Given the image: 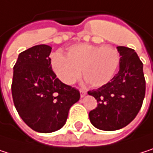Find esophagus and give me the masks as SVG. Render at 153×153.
Here are the masks:
<instances>
[{
  "mask_svg": "<svg viewBox=\"0 0 153 153\" xmlns=\"http://www.w3.org/2000/svg\"><path fill=\"white\" fill-rule=\"evenodd\" d=\"M80 93H81V97H82V98L85 97V95L87 94V92H86L85 91H83V90H80Z\"/></svg>",
  "mask_w": 153,
  "mask_h": 153,
  "instance_id": "esophagus-1",
  "label": "esophagus"
}]
</instances>
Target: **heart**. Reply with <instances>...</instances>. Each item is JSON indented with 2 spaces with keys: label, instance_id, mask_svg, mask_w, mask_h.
Listing matches in <instances>:
<instances>
[{
  "label": "heart",
  "instance_id": "b5f03b06",
  "mask_svg": "<svg viewBox=\"0 0 153 153\" xmlns=\"http://www.w3.org/2000/svg\"><path fill=\"white\" fill-rule=\"evenodd\" d=\"M120 55L112 46L80 44L71 46L67 56L55 52L51 56V66L56 76L65 84H72L81 75L92 87L108 84L117 71Z\"/></svg>",
  "mask_w": 153,
  "mask_h": 153
}]
</instances>
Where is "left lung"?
<instances>
[{
  "mask_svg": "<svg viewBox=\"0 0 153 153\" xmlns=\"http://www.w3.org/2000/svg\"><path fill=\"white\" fill-rule=\"evenodd\" d=\"M117 48L120 54L119 71L108 84L88 92L98 101L97 108L89 114L91 123L104 131L118 130L130 124L145 96L143 62L134 49Z\"/></svg>",
  "mask_w": 153,
  "mask_h": 153,
  "instance_id": "left-lung-1",
  "label": "left lung"
}]
</instances>
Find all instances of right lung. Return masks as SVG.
I'll use <instances>...</instances> for the list:
<instances>
[{"mask_svg":"<svg viewBox=\"0 0 153 153\" xmlns=\"http://www.w3.org/2000/svg\"><path fill=\"white\" fill-rule=\"evenodd\" d=\"M52 47L38 45L19 54L13 67L11 93L22 120L34 131L52 133L66 123L80 92L62 83L52 70Z\"/></svg>","mask_w":153,"mask_h":153,"instance_id":"right-lung-1","label":"right lung"}]
</instances>
